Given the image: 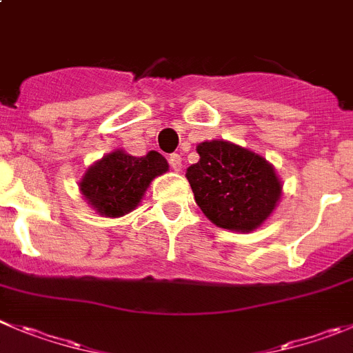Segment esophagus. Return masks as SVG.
Masks as SVG:
<instances>
[{"label": "esophagus", "instance_id": "1", "mask_svg": "<svg viewBox=\"0 0 353 353\" xmlns=\"http://www.w3.org/2000/svg\"><path fill=\"white\" fill-rule=\"evenodd\" d=\"M170 166H171V170H174V171L182 170V157H180L179 154H171L170 155Z\"/></svg>", "mask_w": 353, "mask_h": 353}]
</instances>
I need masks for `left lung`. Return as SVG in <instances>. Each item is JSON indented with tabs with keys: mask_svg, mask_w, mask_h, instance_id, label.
Segmentation results:
<instances>
[{
	"mask_svg": "<svg viewBox=\"0 0 353 353\" xmlns=\"http://www.w3.org/2000/svg\"><path fill=\"white\" fill-rule=\"evenodd\" d=\"M199 161L187 168L194 199L210 221L229 231L263 225L282 196L274 168L255 152L231 141L198 145Z\"/></svg>",
	"mask_w": 353,
	"mask_h": 353,
	"instance_id": "1",
	"label": "left lung"
}]
</instances>
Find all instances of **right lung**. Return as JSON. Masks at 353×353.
<instances>
[{"instance_id":"add662e5","label":"right lung","mask_w":353,"mask_h":353,"mask_svg":"<svg viewBox=\"0 0 353 353\" xmlns=\"http://www.w3.org/2000/svg\"><path fill=\"white\" fill-rule=\"evenodd\" d=\"M168 168V161L155 150L143 157L115 150L85 171L80 192L99 215L122 216L140 205L152 180Z\"/></svg>"}]
</instances>
